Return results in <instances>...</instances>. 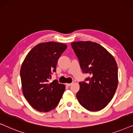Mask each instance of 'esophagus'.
I'll return each instance as SVG.
<instances>
[{
	"label": "esophagus",
	"instance_id": "obj_1",
	"mask_svg": "<svg viewBox=\"0 0 133 133\" xmlns=\"http://www.w3.org/2000/svg\"><path fill=\"white\" fill-rule=\"evenodd\" d=\"M72 84V83H66V86H68V87H70L71 85Z\"/></svg>",
	"mask_w": 133,
	"mask_h": 133
}]
</instances>
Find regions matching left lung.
<instances>
[{"label":"left lung","instance_id":"left-lung-1","mask_svg":"<svg viewBox=\"0 0 133 133\" xmlns=\"http://www.w3.org/2000/svg\"><path fill=\"white\" fill-rule=\"evenodd\" d=\"M82 72L89 74L79 82L76 94L80 104L87 110L97 111L111 101L118 85L117 63L111 54L97 43L90 41L71 43Z\"/></svg>","mask_w":133,"mask_h":133}]
</instances>
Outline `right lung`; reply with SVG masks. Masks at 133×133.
Here are the masks:
<instances>
[{
    "label": "right lung",
    "instance_id": "1",
    "mask_svg": "<svg viewBox=\"0 0 133 133\" xmlns=\"http://www.w3.org/2000/svg\"><path fill=\"white\" fill-rule=\"evenodd\" d=\"M66 48V45L54 42L39 43L28 52L22 65L23 94L31 106L39 111L53 110L62 97L65 85L57 80L49 83V80L56 71L58 60Z\"/></svg>",
    "mask_w": 133,
    "mask_h": 133
}]
</instances>
